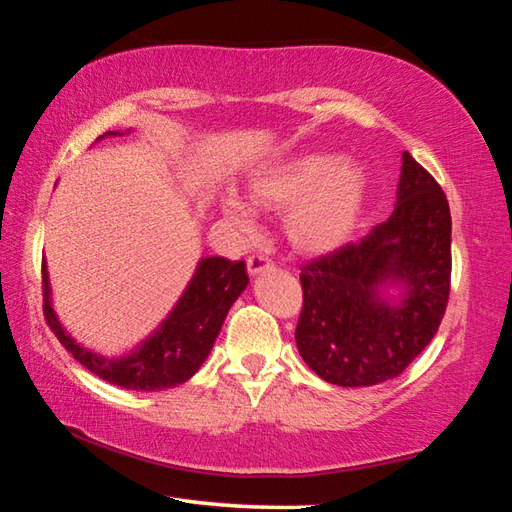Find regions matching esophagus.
<instances>
[{
  "label": "esophagus",
  "mask_w": 512,
  "mask_h": 512,
  "mask_svg": "<svg viewBox=\"0 0 512 512\" xmlns=\"http://www.w3.org/2000/svg\"><path fill=\"white\" fill-rule=\"evenodd\" d=\"M246 266H248V273L250 275H259V273L268 271V268H271L273 264H271V259L264 257V255H250Z\"/></svg>",
  "instance_id": "obj_1"
}]
</instances>
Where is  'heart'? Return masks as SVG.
Wrapping results in <instances>:
<instances>
[{
  "instance_id": "heart-1",
  "label": "heart",
  "mask_w": 512,
  "mask_h": 512,
  "mask_svg": "<svg viewBox=\"0 0 512 512\" xmlns=\"http://www.w3.org/2000/svg\"><path fill=\"white\" fill-rule=\"evenodd\" d=\"M368 185V173L359 162L325 151L264 162L248 176V192L256 205L273 212L288 210L284 235L305 255L332 253L354 235ZM221 210L241 232L255 228V206L235 189L221 194Z\"/></svg>"
}]
</instances>
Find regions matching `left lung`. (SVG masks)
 <instances>
[{
    "instance_id": "left-lung-1",
    "label": "left lung",
    "mask_w": 512,
    "mask_h": 512,
    "mask_svg": "<svg viewBox=\"0 0 512 512\" xmlns=\"http://www.w3.org/2000/svg\"><path fill=\"white\" fill-rule=\"evenodd\" d=\"M449 277L447 196L404 151L393 214L359 244L302 266L300 357L336 386H375L402 375L438 332ZM395 286L397 299L387 293Z\"/></svg>"
}]
</instances>
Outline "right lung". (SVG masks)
<instances>
[{
  "label": "right lung",
  "instance_id": "right-lung-1",
  "mask_svg": "<svg viewBox=\"0 0 512 512\" xmlns=\"http://www.w3.org/2000/svg\"><path fill=\"white\" fill-rule=\"evenodd\" d=\"M246 287L248 273L244 262H230L225 257H203L183 296L160 327L124 357H103V354L76 343L60 325L56 311L51 307L47 262H42V300H45V318L51 332L81 366L108 384L128 388V391H164V388L185 384L189 377H194V372L203 366L207 354L212 352L232 302L244 293Z\"/></svg>",
  "mask_w": 512,
  "mask_h": 512
}]
</instances>
